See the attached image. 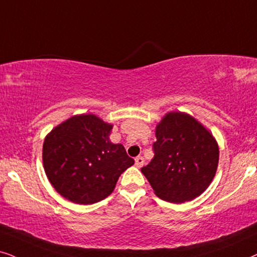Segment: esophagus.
I'll return each mask as SVG.
<instances>
[{
    "instance_id": "obj_1",
    "label": "esophagus",
    "mask_w": 257,
    "mask_h": 257,
    "mask_svg": "<svg viewBox=\"0 0 257 257\" xmlns=\"http://www.w3.org/2000/svg\"><path fill=\"white\" fill-rule=\"evenodd\" d=\"M135 162H136V166L137 168H139L141 169L143 165H144V163H145V161H144V158L143 157H141V156H138V157H136V159H135Z\"/></svg>"
}]
</instances>
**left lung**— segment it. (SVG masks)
Here are the masks:
<instances>
[{"label": "left lung", "instance_id": "left-lung-1", "mask_svg": "<svg viewBox=\"0 0 257 257\" xmlns=\"http://www.w3.org/2000/svg\"><path fill=\"white\" fill-rule=\"evenodd\" d=\"M155 157L142 172L159 198L191 201L208 189L218 166L219 150L212 133L184 112H169L156 126Z\"/></svg>", "mask_w": 257, "mask_h": 257}]
</instances>
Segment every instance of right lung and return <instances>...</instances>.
I'll return each instance as SVG.
<instances>
[{
	"label": "right lung",
	"instance_id": "obj_1",
	"mask_svg": "<svg viewBox=\"0 0 257 257\" xmlns=\"http://www.w3.org/2000/svg\"><path fill=\"white\" fill-rule=\"evenodd\" d=\"M113 125L94 114L73 115L46 136L42 162L62 197L93 204L113 192L119 176L135 164L121 144L109 141Z\"/></svg>",
	"mask_w": 257,
	"mask_h": 257
}]
</instances>
